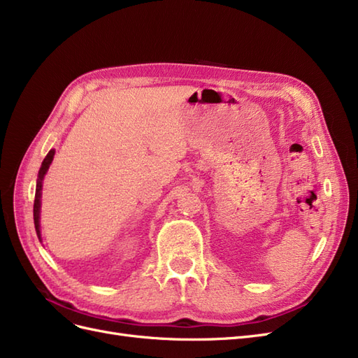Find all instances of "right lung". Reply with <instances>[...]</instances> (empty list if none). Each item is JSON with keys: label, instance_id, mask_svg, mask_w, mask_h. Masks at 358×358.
Wrapping results in <instances>:
<instances>
[{"label": "right lung", "instance_id": "obj_1", "mask_svg": "<svg viewBox=\"0 0 358 358\" xmlns=\"http://www.w3.org/2000/svg\"><path fill=\"white\" fill-rule=\"evenodd\" d=\"M53 155H55V150L50 149L49 154L46 155V158L43 159L41 167L38 170V179H37V187H36V199H34V225H36V231L40 239V206H41V187H43V179H45L46 171L49 170V166L52 164Z\"/></svg>", "mask_w": 358, "mask_h": 358}]
</instances>
